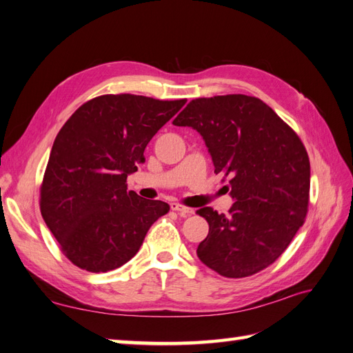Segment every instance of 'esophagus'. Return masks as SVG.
I'll return each instance as SVG.
<instances>
[{"instance_id":"obj_1","label":"esophagus","mask_w":353,"mask_h":353,"mask_svg":"<svg viewBox=\"0 0 353 353\" xmlns=\"http://www.w3.org/2000/svg\"><path fill=\"white\" fill-rule=\"evenodd\" d=\"M170 209L175 210V212H178L179 215L183 216V218H187V216L193 215V213H194V209L185 208V206H183V205H179V203H170Z\"/></svg>"}]
</instances>
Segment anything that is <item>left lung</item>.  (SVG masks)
Wrapping results in <instances>:
<instances>
[{
    "mask_svg": "<svg viewBox=\"0 0 353 353\" xmlns=\"http://www.w3.org/2000/svg\"><path fill=\"white\" fill-rule=\"evenodd\" d=\"M172 123L203 137L236 200L228 215L197 210L209 223L199 259L228 279L265 270L305 222L311 165L301 138L268 104L243 94L196 99Z\"/></svg>",
    "mask_w": 353,
    "mask_h": 353,
    "instance_id": "left-lung-1",
    "label": "left lung"
}]
</instances>
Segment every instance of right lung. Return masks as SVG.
<instances>
[{"instance_id": "right-lung-1", "label": "right lung", "mask_w": 353, "mask_h": 353, "mask_svg": "<svg viewBox=\"0 0 353 353\" xmlns=\"http://www.w3.org/2000/svg\"><path fill=\"white\" fill-rule=\"evenodd\" d=\"M187 100L101 95L82 104L52 144L41 187V215L68 259L90 272L119 268L169 212L128 191L153 135Z\"/></svg>"}]
</instances>
